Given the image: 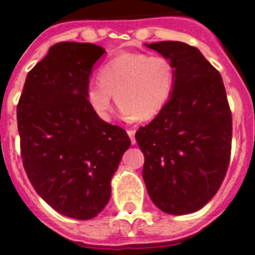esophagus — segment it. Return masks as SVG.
<instances>
[{"instance_id": "34e87169", "label": "esophagus", "mask_w": 255, "mask_h": 255, "mask_svg": "<svg viewBox=\"0 0 255 255\" xmlns=\"http://www.w3.org/2000/svg\"><path fill=\"white\" fill-rule=\"evenodd\" d=\"M128 135L130 137V140H131V144H135V130H128Z\"/></svg>"}]
</instances>
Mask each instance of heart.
<instances>
[{
	"label": "heart",
	"mask_w": 255,
	"mask_h": 255,
	"mask_svg": "<svg viewBox=\"0 0 255 255\" xmlns=\"http://www.w3.org/2000/svg\"><path fill=\"white\" fill-rule=\"evenodd\" d=\"M176 68L162 55L122 52L100 67L99 79L85 88V99L97 117L111 118L115 95L122 116L152 120L166 108L174 93Z\"/></svg>",
	"instance_id": "1"
}]
</instances>
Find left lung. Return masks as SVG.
I'll return each instance as SVG.
<instances>
[{"label":"left lung","mask_w":255,"mask_h":255,"mask_svg":"<svg viewBox=\"0 0 255 255\" xmlns=\"http://www.w3.org/2000/svg\"><path fill=\"white\" fill-rule=\"evenodd\" d=\"M174 63L176 83L166 108L135 139L144 155L142 171L152 203L168 215L204 207L227 174L232 113L223 77L196 47L163 40L146 44Z\"/></svg>","instance_id":"8db88e82"}]
</instances>
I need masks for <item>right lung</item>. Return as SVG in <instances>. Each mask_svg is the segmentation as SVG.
<instances>
[{
	"instance_id": "1",
	"label": "right lung",
	"mask_w": 255,
	"mask_h": 255,
	"mask_svg": "<svg viewBox=\"0 0 255 255\" xmlns=\"http://www.w3.org/2000/svg\"><path fill=\"white\" fill-rule=\"evenodd\" d=\"M103 47L62 42L24 81L17 107L23 167L47 204L76 220L99 215L111 199L112 178L130 138L93 113L85 99Z\"/></svg>"
}]
</instances>
